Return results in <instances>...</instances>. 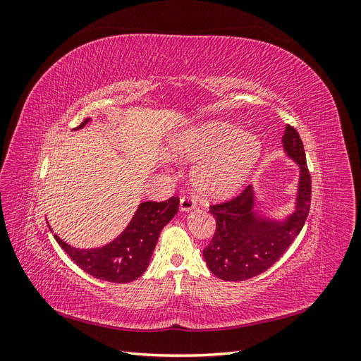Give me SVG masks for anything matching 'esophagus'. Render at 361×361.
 Instances as JSON below:
<instances>
[{
    "instance_id": "obj_1",
    "label": "esophagus",
    "mask_w": 361,
    "mask_h": 361,
    "mask_svg": "<svg viewBox=\"0 0 361 361\" xmlns=\"http://www.w3.org/2000/svg\"><path fill=\"white\" fill-rule=\"evenodd\" d=\"M179 207H180L182 212H190V211L194 209L195 204H194V200H192V199H190V197H182V199H180V203H179Z\"/></svg>"
}]
</instances>
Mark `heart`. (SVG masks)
Masks as SVG:
<instances>
[{
  "label": "heart",
  "mask_w": 361,
  "mask_h": 361,
  "mask_svg": "<svg viewBox=\"0 0 361 361\" xmlns=\"http://www.w3.org/2000/svg\"><path fill=\"white\" fill-rule=\"evenodd\" d=\"M171 154L187 159L203 158L192 170L194 188L206 199L223 200L245 187L262 155V143L236 123L209 120L174 135Z\"/></svg>",
  "instance_id": "obj_1"
}]
</instances>
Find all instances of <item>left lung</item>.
Segmentation results:
<instances>
[{
	"label": "left lung",
	"instance_id": "1",
	"mask_svg": "<svg viewBox=\"0 0 361 361\" xmlns=\"http://www.w3.org/2000/svg\"><path fill=\"white\" fill-rule=\"evenodd\" d=\"M281 143L283 154L298 166L292 211L281 220L264 212L257 207V192L251 185L239 197L211 206L216 228L212 241L203 250V257L218 279L241 281L262 274L301 232L310 209V174L297 129L288 125Z\"/></svg>",
	"mask_w": 361,
	"mask_h": 361
}]
</instances>
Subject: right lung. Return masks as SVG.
Returning a JSON list of instances; mask_svg holds the SVG:
<instances>
[{"label":"right lung","instance_id":"add662e5","mask_svg":"<svg viewBox=\"0 0 361 361\" xmlns=\"http://www.w3.org/2000/svg\"><path fill=\"white\" fill-rule=\"evenodd\" d=\"M89 122L90 117H87L73 130L84 128ZM178 209V197L166 202H141L125 231L102 247L76 248L64 243L57 235H54V238L87 274L105 281L129 283L147 269L161 231L173 220Z\"/></svg>","mask_w":361,"mask_h":361}]
</instances>
